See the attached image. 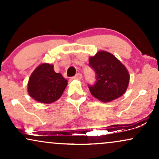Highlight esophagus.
<instances>
[{
  "label": "esophagus",
  "instance_id": "1",
  "mask_svg": "<svg viewBox=\"0 0 159 159\" xmlns=\"http://www.w3.org/2000/svg\"><path fill=\"white\" fill-rule=\"evenodd\" d=\"M82 78V75L81 73L76 74L74 77H72V79L73 80H81Z\"/></svg>",
  "mask_w": 159,
  "mask_h": 159
}]
</instances>
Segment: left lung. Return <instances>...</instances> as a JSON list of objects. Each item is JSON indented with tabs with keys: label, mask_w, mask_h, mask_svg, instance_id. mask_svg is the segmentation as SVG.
I'll return each instance as SVG.
<instances>
[{
	"label": "left lung",
	"mask_w": 159,
	"mask_h": 159,
	"mask_svg": "<svg viewBox=\"0 0 159 159\" xmlns=\"http://www.w3.org/2000/svg\"><path fill=\"white\" fill-rule=\"evenodd\" d=\"M89 65L96 75V84L89 86L95 98L102 102H110L125 93L130 75L126 67L114 55L100 51L89 58Z\"/></svg>",
	"instance_id": "obj_1"
}]
</instances>
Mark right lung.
I'll list each match as a JSON object with an SVG mask.
<instances>
[{
    "mask_svg": "<svg viewBox=\"0 0 159 159\" xmlns=\"http://www.w3.org/2000/svg\"><path fill=\"white\" fill-rule=\"evenodd\" d=\"M67 82L61 73L54 72V65L42 63L29 78L27 92L36 101L50 104L61 98L68 84Z\"/></svg>",
    "mask_w": 159,
    "mask_h": 159,
    "instance_id": "obj_1",
    "label": "right lung"
}]
</instances>
